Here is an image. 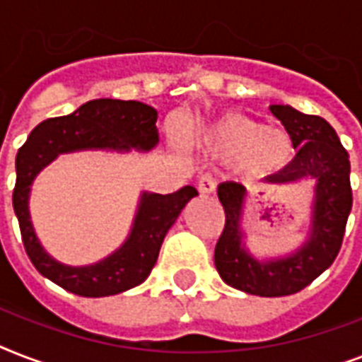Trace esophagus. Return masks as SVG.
<instances>
[{
	"instance_id": "1",
	"label": "esophagus",
	"mask_w": 362,
	"mask_h": 362,
	"mask_svg": "<svg viewBox=\"0 0 362 362\" xmlns=\"http://www.w3.org/2000/svg\"><path fill=\"white\" fill-rule=\"evenodd\" d=\"M197 189L199 193L203 195H210V193L216 192V182L210 175H201L197 178Z\"/></svg>"
}]
</instances>
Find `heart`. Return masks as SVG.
I'll list each match as a JSON object with an SVG mask.
<instances>
[{"instance_id": "1", "label": "heart", "mask_w": 362, "mask_h": 362, "mask_svg": "<svg viewBox=\"0 0 362 362\" xmlns=\"http://www.w3.org/2000/svg\"><path fill=\"white\" fill-rule=\"evenodd\" d=\"M187 139L212 158L237 161L247 175H272L293 158V141L286 131L235 112L193 125Z\"/></svg>"}]
</instances>
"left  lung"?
Returning a JSON list of instances; mask_svg holds the SVG:
<instances>
[{"instance_id":"obj_1","label":"left lung","mask_w":362,"mask_h":362,"mask_svg":"<svg viewBox=\"0 0 362 362\" xmlns=\"http://www.w3.org/2000/svg\"><path fill=\"white\" fill-rule=\"evenodd\" d=\"M270 112L284 124L298 152L269 182L289 186L306 178L315 180L308 238L287 255L255 257L242 231L246 187L223 182L218 186V197L226 210V227L216 244L214 264L227 286L259 297H286L310 286L340 252L354 204L351 165L337 131L321 116L304 115L289 105H270Z\"/></svg>"}]
</instances>
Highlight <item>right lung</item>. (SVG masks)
<instances>
[{
  "label": "right lung",
  "mask_w": 362,
  "mask_h": 362,
  "mask_svg": "<svg viewBox=\"0 0 362 362\" xmlns=\"http://www.w3.org/2000/svg\"><path fill=\"white\" fill-rule=\"evenodd\" d=\"M158 110L141 101L93 99L75 112L48 118L31 131L16 153L14 214L31 263L45 278L81 297L118 295L146 280L158 261L159 250L187 201L197 195L193 186L169 195L142 192L131 231L116 252L98 263L71 267L50 257L37 238L30 216L31 184L59 153L82 150L127 153L150 152L158 146Z\"/></svg>",
  "instance_id": "1"
}]
</instances>
